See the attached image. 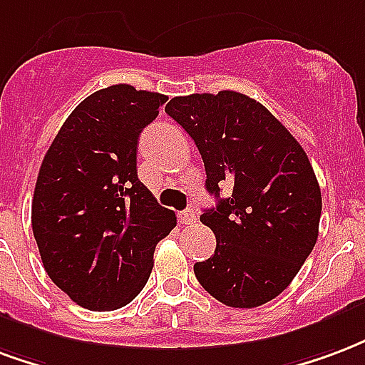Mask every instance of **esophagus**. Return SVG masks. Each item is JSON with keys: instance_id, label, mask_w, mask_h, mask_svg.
Segmentation results:
<instances>
[{"instance_id": "34e87169", "label": "esophagus", "mask_w": 365, "mask_h": 365, "mask_svg": "<svg viewBox=\"0 0 365 365\" xmlns=\"http://www.w3.org/2000/svg\"><path fill=\"white\" fill-rule=\"evenodd\" d=\"M178 220H180V224H195L197 222L195 210H193V209L182 210V212L178 215Z\"/></svg>"}]
</instances>
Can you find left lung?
Returning <instances> with one entry per match:
<instances>
[{
  "instance_id": "1",
  "label": "left lung",
  "mask_w": 365,
  "mask_h": 365,
  "mask_svg": "<svg viewBox=\"0 0 365 365\" xmlns=\"http://www.w3.org/2000/svg\"><path fill=\"white\" fill-rule=\"evenodd\" d=\"M166 114L195 141L205 187L218 199L201 222L217 250L193 271L230 307H257L292 282L319 236L321 190L306 150L261 102L234 91L175 96ZM232 193L224 200L220 187Z\"/></svg>"
}]
</instances>
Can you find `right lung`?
<instances>
[{
  "instance_id": "1",
  "label": "right lung",
  "mask_w": 365,
  "mask_h": 365,
  "mask_svg": "<svg viewBox=\"0 0 365 365\" xmlns=\"http://www.w3.org/2000/svg\"><path fill=\"white\" fill-rule=\"evenodd\" d=\"M168 100L112 85L73 110L40 166L32 232L52 282L86 309L112 312L141 292L156 244L175 226L137 178L139 135Z\"/></svg>"
}]
</instances>
